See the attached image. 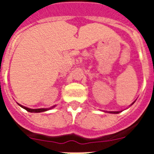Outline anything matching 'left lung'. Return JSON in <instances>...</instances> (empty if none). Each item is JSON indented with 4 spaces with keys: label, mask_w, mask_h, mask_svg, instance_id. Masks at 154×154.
Here are the masks:
<instances>
[{
    "label": "left lung",
    "mask_w": 154,
    "mask_h": 154,
    "mask_svg": "<svg viewBox=\"0 0 154 154\" xmlns=\"http://www.w3.org/2000/svg\"><path fill=\"white\" fill-rule=\"evenodd\" d=\"M110 112V113H119L120 111H115V112Z\"/></svg>",
    "instance_id": "left-lung-1"
}]
</instances>
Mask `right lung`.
I'll list each match as a JSON object with an SVG mask.
<instances>
[{
  "label": "right lung",
  "instance_id": "add662e5",
  "mask_svg": "<svg viewBox=\"0 0 154 154\" xmlns=\"http://www.w3.org/2000/svg\"><path fill=\"white\" fill-rule=\"evenodd\" d=\"M18 105H20V107L23 108V109H25V110H27L28 112H45V111H47V110L49 109H51L52 108L55 107V105H53V107H50L49 109H29V108H27V107H25V106H23V105H20V104H18Z\"/></svg>",
  "mask_w": 154,
  "mask_h": 154
}]
</instances>
